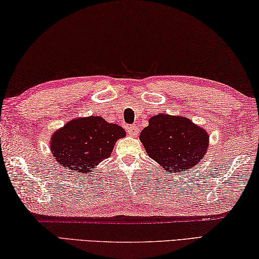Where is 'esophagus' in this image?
Instances as JSON below:
<instances>
[{
  "label": "esophagus",
  "instance_id": "obj_1",
  "mask_svg": "<svg viewBox=\"0 0 259 259\" xmlns=\"http://www.w3.org/2000/svg\"><path fill=\"white\" fill-rule=\"evenodd\" d=\"M127 133H128L131 137H137L139 134V127L138 126H128L127 127Z\"/></svg>",
  "mask_w": 259,
  "mask_h": 259
}]
</instances>
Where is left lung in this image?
Returning a JSON list of instances; mask_svg holds the SVG:
<instances>
[{
  "label": "left lung",
  "mask_w": 259,
  "mask_h": 259,
  "mask_svg": "<svg viewBox=\"0 0 259 259\" xmlns=\"http://www.w3.org/2000/svg\"><path fill=\"white\" fill-rule=\"evenodd\" d=\"M148 156L170 173L194 168L209 146L206 130L182 116H152L140 134Z\"/></svg>",
  "instance_id": "obj_1"
}]
</instances>
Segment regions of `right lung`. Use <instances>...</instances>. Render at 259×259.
<instances>
[{"instance_id":"right-lung-1","label":"right lung","mask_w":259,"mask_h":259,"mask_svg":"<svg viewBox=\"0 0 259 259\" xmlns=\"http://www.w3.org/2000/svg\"><path fill=\"white\" fill-rule=\"evenodd\" d=\"M125 130L102 117L76 118L56 131L51 138L52 155L66 169L88 173L111 155Z\"/></svg>"}]
</instances>
